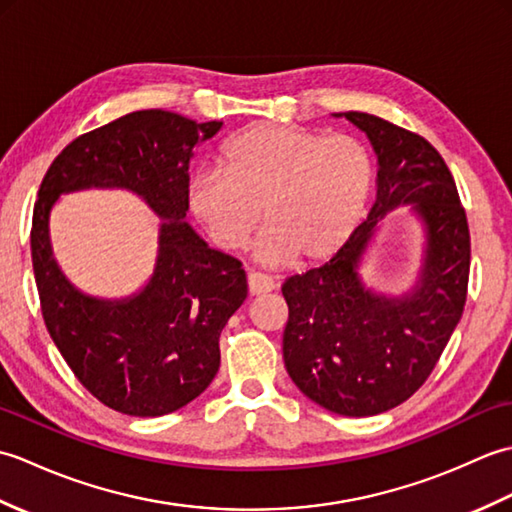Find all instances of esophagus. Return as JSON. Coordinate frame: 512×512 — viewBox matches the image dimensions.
Returning a JSON list of instances; mask_svg holds the SVG:
<instances>
[{
	"label": "esophagus",
	"mask_w": 512,
	"mask_h": 512,
	"mask_svg": "<svg viewBox=\"0 0 512 512\" xmlns=\"http://www.w3.org/2000/svg\"><path fill=\"white\" fill-rule=\"evenodd\" d=\"M275 290V281L266 277V275H259V273H250L248 275V292L250 297H257V295H266V292Z\"/></svg>",
	"instance_id": "obj_1"
}]
</instances>
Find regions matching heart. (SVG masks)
I'll list each match as a JSON object with an SVG mask.
<instances>
[{
  "mask_svg": "<svg viewBox=\"0 0 512 512\" xmlns=\"http://www.w3.org/2000/svg\"><path fill=\"white\" fill-rule=\"evenodd\" d=\"M217 169L189 182V211L215 246L242 250L264 215L255 255L266 266L321 264L361 226L374 189L361 140L284 123H253L226 140Z\"/></svg>",
  "mask_w": 512,
  "mask_h": 512,
  "instance_id": "obj_1",
  "label": "heart"
}]
</instances>
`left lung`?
Segmentation results:
<instances>
[{"mask_svg":"<svg viewBox=\"0 0 512 512\" xmlns=\"http://www.w3.org/2000/svg\"><path fill=\"white\" fill-rule=\"evenodd\" d=\"M347 118L376 154V202L328 264L290 277L284 363L303 394L339 416L365 418L398 407L436 367L462 319L471 239L458 189L422 136L363 112ZM409 205L423 233L421 266L407 290L364 284L362 264L384 217Z\"/></svg>","mask_w":512,"mask_h":512,"instance_id":"8db88e82","label":"left lung"}]
</instances>
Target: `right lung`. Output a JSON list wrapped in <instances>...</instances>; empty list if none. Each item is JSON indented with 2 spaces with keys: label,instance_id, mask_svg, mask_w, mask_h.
<instances>
[{
  "label": "right lung",
  "instance_id": "1",
  "mask_svg": "<svg viewBox=\"0 0 512 512\" xmlns=\"http://www.w3.org/2000/svg\"><path fill=\"white\" fill-rule=\"evenodd\" d=\"M220 129L222 121L132 112L72 140L41 182L30 248L43 321L83 387L127 416H165L198 398L220 369L224 325L248 295L242 264L187 222L189 165ZM88 188L129 190L161 220L155 270L127 298L88 296L53 257V204Z\"/></svg>",
  "mask_w": 512,
  "mask_h": 512
}]
</instances>
